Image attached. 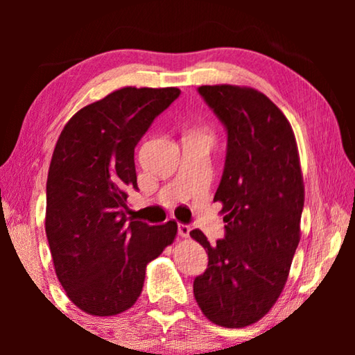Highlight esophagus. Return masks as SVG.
Masks as SVG:
<instances>
[{
  "mask_svg": "<svg viewBox=\"0 0 355 355\" xmlns=\"http://www.w3.org/2000/svg\"><path fill=\"white\" fill-rule=\"evenodd\" d=\"M191 232V227L186 224H178V235L182 238H188Z\"/></svg>",
  "mask_w": 355,
  "mask_h": 355,
  "instance_id": "1",
  "label": "esophagus"
}]
</instances>
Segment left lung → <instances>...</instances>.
Instances as JSON below:
<instances>
[{
    "instance_id": "8db88e82",
    "label": "left lung",
    "mask_w": 355,
    "mask_h": 355,
    "mask_svg": "<svg viewBox=\"0 0 355 355\" xmlns=\"http://www.w3.org/2000/svg\"><path fill=\"white\" fill-rule=\"evenodd\" d=\"M199 94L227 128L224 173L214 200L222 203L225 238L209 244L194 280V296L209 321L238 329L257 322L284 291L300 241L304 178L288 119L257 89L216 84Z\"/></svg>"
}]
</instances>
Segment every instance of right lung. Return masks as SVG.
<instances>
[{"label":"right lung","instance_id":"add662e5","mask_svg":"<svg viewBox=\"0 0 355 355\" xmlns=\"http://www.w3.org/2000/svg\"><path fill=\"white\" fill-rule=\"evenodd\" d=\"M178 95L177 87L117 89L81 107L56 142L45 232L62 288L92 316L133 307L147 264L177 236L175 220H128L127 199L137 189L135 147Z\"/></svg>","mask_w":355,"mask_h":355}]
</instances>
